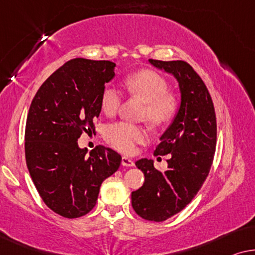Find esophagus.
I'll return each instance as SVG.
<instances>
[{"label": "esophagus", "mask_w": 255, "mask_h": 255, "mask_svg": "<svg viewBox=\"0 0 255 255\" xmlns=\"http://www.w3.org/2000/svg\"><path fill=\"white\" fill-rule=\"evenodd\" d=\"M121 164L124 165V166H128V167H131L134 166V162L130 158H128V157H123V159H121Z\"/></svg>", "instance_id": "esophagus-1"}]
</instances>
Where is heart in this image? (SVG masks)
Returning <instances> with one entry per match:
<instances>
[{"label": "heart", "instance_id": "1", "mask_svg": "<svg viewBox=\"0 0 255 255\" xmlns=\"http://www.w3.org/2000/svg\"><path fill=\"white\" fill-rule=\"evenodd\" d=\"M125 88L131 96L144 102L142 118L152 126L167 124L177 112V98L167 93V83L153 70H141L125 78ZM123 102V93L112 84L106 85L100 96V105L107 116H114ZM105 139L121 152H134L136 145L148 139V131L128 123L111 124L105 129Z\"/></svg>", "mask_w": 255, "mask_h": 255}]
</instances>
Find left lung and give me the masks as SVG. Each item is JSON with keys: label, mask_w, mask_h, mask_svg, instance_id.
I'll list each match as a JSON object with an SVG mask.
<instances>
[{"label": "left lung", "mask_w": 255, "mask_h": 255, "mask_svg": "<svg viewBox=\"0 0 255 255\" xmlns=\"http://www.w3.org/2000/svg\"><path fill=\"white\" fill-rule=\"evenodd\" d=\"M149 62L173 75L180 106L153 152L170 155L167 170H156L152 159L137 160L144 184L131 193V206L144 220L163 222L194 199L209 174L216 150V114L206 84L187 62L152 59Z\"/></svg>", "instance_id": "left-lung-1"}]
</instances>
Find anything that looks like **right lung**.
<instances>
[{
    "label": "right lung",
    "mask_w": 255,
    "mask_h": 255,
    "mask_svg": "<svg viewBox=\"0 0 255 255\" xmlns=\"http://www.w3.org/2000/svg\"><path fill=\"white\" fill-rule=\"evenodd\" d=\"M111 61L73 59L46 80L32 100L25 127V158L39 195L49 209L67 218L96 206L102 182L118 171L121 156L96 146L87 155L77 139L95 134L100 96L116 76Z\"/></svg>",
    "instance_id": "add662e5"
}]
</instances>
